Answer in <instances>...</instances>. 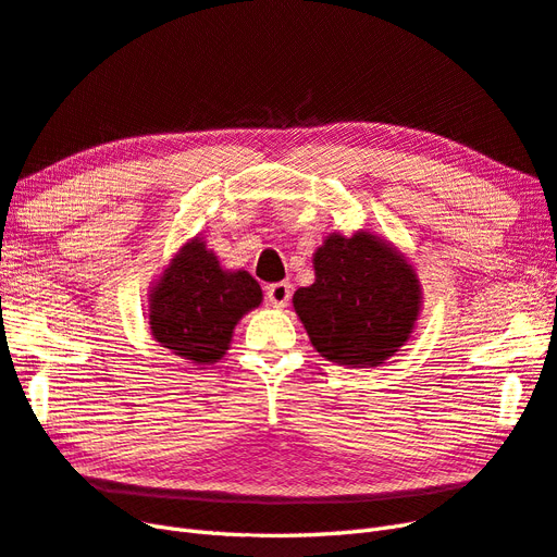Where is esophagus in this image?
I'll use <instances>...</instances> for the list:
<instances>
[{
  "mask_svg": "<svg viewBox=\"0 0 557 557\" xmlns=\"http://www.w3.org/2000/svg\"><path fill=\"white\" fill-rule=\"evenodd\" d=\"M292 298V284L289 282H275L265 287V300L270 308H284Z\"/></svg>",
  "mask_w": 557,
  "mask_h": 557,
  "instance_id": "obj_1",
  "label": "esophagus"
}]
</instances>
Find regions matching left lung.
Here are the masks:
<instances>
[{"instance_id": "8db88e82", "label": "left lung", "mask_w": 557, "mask_h": 557, "mask_svg": "<svg viewBox=\"0 0 557 557\" xmlns=\"http://www.w3.org/2000/svg\"><path fill=\"white\" fill-rule=\"evenodd\" d=\"M314 282L294 294L310 343L341 367H380L410 338L422 306L416 270L377 235L331 233L314 251Z\"/></svg>"}]
</instances>
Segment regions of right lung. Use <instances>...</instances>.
<instances>
[{
    "label": "right lung",
    "mask_w": 557,
    "mask_h": 557,
    "mask_svg": "<svg viewBox=\"0 0 557 557\" xmlns=\"http://www.w3.org/2000/svg\"><path fill=\"white\" fill-rule=\"evenodd\" d=\"M263 300L247 270H224L200 237L186 243L149 294L151 336L194 367L226 355L235 324Z\"/></svg>",
    "instance_id": "1"
}]
</instances>
